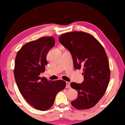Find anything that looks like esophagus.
Segmentation results:
<instances>
[{
	"label": "esophagus",
	"instance_id": "esophagus-1",
	"mask_svg": "<svg viewBox=\"0 0 125 125\" xmlns=\"http://www.w3.org/2000/svg\"><path fill=\"white\" fill-rule=\"evenodd\" d=\"M66 87L67 88H70V83L69 82H66Z\"/></svg>",
	"mask_w": 125,
	"mask_h": 125
}]
</instances>
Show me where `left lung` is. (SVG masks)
<instances>
[{
    "label": "left lung",
    "instance_id": "left-lung-1",
    "mask_svg": "<svg viewBox=\"0 0 125 125\" xmlns=\"http://www.w3.org/2000/svg\"><path fill=\"white\" fill-rule=\"evenodd\" d=\"M59 41L71 53L75 69L83 70V82L70 84L78 92L72 105L78 109L93 108L104 95L109 82L111 72L104 47L93 35L82 31L66 32Z\"/></svg>",
    "mask_w": 125,
    "mask_h": 125
}]
</instances>
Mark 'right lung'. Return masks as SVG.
<instances>
[{
    "instance_id": "right-lung-1",
    "label": "right lung",
    "mask_w": 125,
    "mask_h": 125,
    "mask_svg": "<svg viewBox=\"0 0 125 125\" xmlns=\"http://www.w3.org/2000/svg\"><path fill=\"white\" fill-rule=\"evenodd\" d=\"M55 43L52 37L30 42L18 51L14 63V78L21 94L29 104L42 111L53 105L57 94L66 86L63 80L50 81L39 77L45 71L47 55Z\"/></svg>"
}]
</instances>
